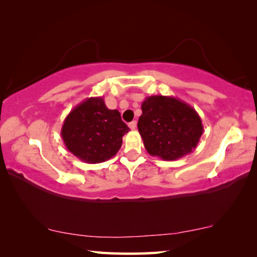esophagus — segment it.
Returning a JSON list of instances; mask_svg holds the SVG:
<instances>
[{
	"instance_id": "esophagus-1",
	"label": "esophagus",
	"mask_w": 257,
	"mask_h": 257,
	"mask_svg": "<svg viewBox=\"0 0 257 257\" xmlns=\"http://www.w3.org/2000/svg\"><path fill=\"white\" fill-rule=\"evenodd\" d=\"M128 125H129L130 129L135 130V129H136V127H137V122H136V121H132V122H130Z\"/></svg>"
}]
</instances>
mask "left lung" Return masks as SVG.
<instances>
[{
	"label": "left lung",
	"instance_id": "left-lung-1",
	"mask_svg": "<svg viewBox=\"0 0 257 257\" xmlns=\"http://www.w3.org/2000/svg\"><path fill=\"white\" fill-rule=\"evenodd\" d=\"M138 132L152 156L175 161L193 152L203 134L202 119L194 107L173 96L153 95L142 103Z\"/></svg>",
	"mask_w": 257,
	"mask_h": 257
}]
</instances>
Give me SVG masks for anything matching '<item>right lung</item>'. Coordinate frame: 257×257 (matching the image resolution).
Returning <instances> with one entry per match:
<instances>
[{
    "label": "right lung",
    "instance_id": "right-lung-1",
    "mask_svg": "<svg viewBox=\"0 0 257 257\" xmlns=\"http://www.w3.org/2000/svg\"><path fill=\"white\" fill-rule=\"evenodd\" d=\"M118 110H108L103 97H89L64 119L61 137L67 150L85 163H102L114 156L129 132Z\"/></svg>",
    "mask_w": 257,
    "mask_h": 257
}]
</instances>
